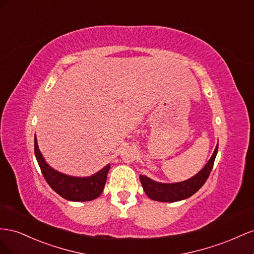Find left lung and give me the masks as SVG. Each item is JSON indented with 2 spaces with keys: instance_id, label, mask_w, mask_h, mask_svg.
<instances>
[{
  "instance_id": "8db88e82",
  "label": "left lung",
  "mask_w": 254,
  "mask_h": 254,
  "mask_svg": "<svg viewBox=\"0 0 254 254\" xmlns=\"http://www.w3.org/2000/svg\"><path fill=\"white\" fill-rule=\"evenodd\" d=\"M217 151H218V144H217L214 153L211 159L205 165V167L194 177L184 181V182L163 184L152 181L146 176H139L140 183L143 187L144 192L152 200L161 202H176L190 197V195L197 192L203 186L205 181L208 179L209 173H211L213 169Z\"/></svg>"
}]
</instances>
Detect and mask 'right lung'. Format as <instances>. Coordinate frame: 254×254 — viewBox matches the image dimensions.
<instances>
[{"mask_svg": "<svg viewBox=\"0 0 254 254\" xmlns=\"http://www.w3.org/2000/svg\"><path fill=\"white\" fill-rule=\"evenodd\" d=\"M34 150L43 178L46 179L50 187L61 197L70 201H90L98 198L102 193L106 183L107 173L111 168L110 165H107L92 177L73 178L57 172L45 162L38 149L36 135Z\"/></svg>", "mask_w": 254, "mask_h": 254, "instance_id": "obj_1", "label": "right lung"}]
</instances>
